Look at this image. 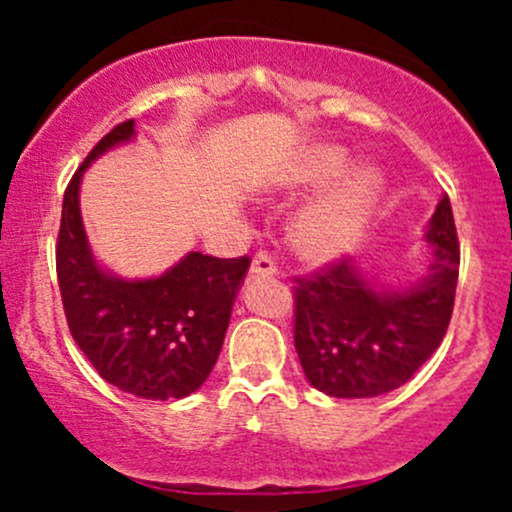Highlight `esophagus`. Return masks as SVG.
I'll return each instance as SVG.
<instances>
[{
  "mask_svg": "<svg viewBox=\"0 0 512 512\" xmlns=\"http://www.w3.org/2000/svg\"><path fill=\"white\" fill-rule=\"evenodd\" d=\"M250 274L252 276H274L276 262L267 255V252H260V255H255V260H252V264H250Z\"/></svg>",
  "mask_w": 512,
  "mask_h": 512,
  "instance_id": "obj_1",
  "label": "esophagus"
}]
</instances>
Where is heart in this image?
<instances>
[{"label":"heart","mask_w":512,"mask_h":512,"mask_svg":"<svg viewBox=\"0 0 512 512\" xmlns=\"http://www.w3.org/2000/svg\"><path fill=\"white\" fill-rule=\"evenodd\" d=\"M349 166L339 146H317L291 170L289 187H325ZM385 192L383 170L361 163L351 168L330 192L293 216L291 248L308 262H332L358 245Z\"/></svg>","instance_id":"obj_1"}]
</instances>
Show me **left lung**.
<instances>
[{
    "label": "left lung",
    "instance_id": "left-lung-1",
    "mask_svg": "<svg viewBox=\"0 0 512 512\" xmlns=\"http://www.w3.org/2000/svg\"><path fill=\"white\" fill-rule=\"evenodd\" d=\"M421 279L383 286L358 260L298 279L296 342L308 383L330 397H378L402 387L443 342L455 303L460 245L448 195L426 226Z\"/></svg>",
    "mask_w": 512,
    "mask_h": 512
}]
</instances>
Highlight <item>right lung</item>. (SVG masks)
I'll return each instance as SVG.
<instances>
[{"label": "right lung", "instance_id": "obj_1", "mask_svg": "<svg viewBox=\"0 0 512 512\" xmlns=\"http://www.w3.org/2000/svg\"><path fill=\"white\" fill-rule=\"evenodd\" d=\"M134 137V120L117 125L67 185L57 281L69 332L98 375L129 395L163 402L192 395L209 378L250 257L219 260L187 252L149 279H122L101 267L81 219V178L105 151Z\"/></svg>", "mask_w": 512, "mask_h": 512}]
</instances>
